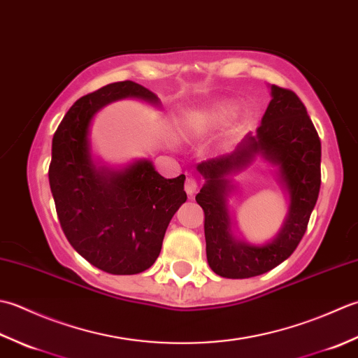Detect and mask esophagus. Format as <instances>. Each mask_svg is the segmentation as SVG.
<instances>
[{
  "label": "esophagus",
  "instance_id": "34e87169",
  "mask_svg": "<svg viewBox=\"0 0 358 358\" xmlns=\"http://www.w3.org/2000/svg\"><path fill=\"white\" fill-rule=\"evenodd\" d=\"M196 189H198V182H196V179L193 178H187L185 180V192L187 194L192 198V196L196 193Z\"/></svg>",
  "mask_w": 358,
  "mask_h": 358
}]
</instances>
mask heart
<instances>
[{"instance_id":"heart-1","label":"heart","mask_w":358,"mask_h":358,"mask_svg":"<svg viewBox=\"0 0 358 358\" xmlns=\"http://www.w3.org/2000/svg\"><path fill=\"white\" fill-rule=\"evenodd\" d=\"M230 109H231V106L230 105H227V103H221V105H217L213 111H211V114H210V117L211 119H220V117H222V115H225L227 113H230Z\"/></svg>"}]
</instances>
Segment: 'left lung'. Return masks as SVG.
I'll return each instance as SVG.
<instances>
[{
	"instance_id": "left-lung-1",
	"label": "left lung",
	"mask_w": 358,
	"mask_h": 358,
	"mask_svg": "<svg viewBox=\"0 0 358 358\" xmlns=\"http://www.w3.org/2000/svg\"><path fill=\"white\" fill-rule=\"evenodd\" d=\"M268 103L257 133L247 134L235 150L196 169L206 179L196 202L206 213V250L211 271L224 278H252L286 261L304 235L320 184L322 143L303 101L295 92L271 85ZM261 157L275 166L277 181L288 196V213L280 231L264 245H250L237 235L228 201L232 176Z\"/></svg>"
}]
</instances>
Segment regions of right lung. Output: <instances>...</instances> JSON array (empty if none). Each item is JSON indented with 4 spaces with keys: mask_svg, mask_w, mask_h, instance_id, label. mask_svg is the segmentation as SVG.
Instances as JSON below:
<instances>
[{
    "mask_svg": "<svg viewBox=\"0 0 358 358\" xmlns=\"http://www.w3.org/2000/svg\"><path fill=\"white\" fill-rule=\"evenodd\" d=\"M122 99L159 106L134 82H117L78 99L52 138L49 184L69 244L92 266L136 275L157 259L166 227L187 201L185 176L165 179L150 159L108 166L91 148V125L101 108Z\"/></svg>",
    "mask_w": 358,
    "mask_h": 358,
    "instance_id": "right-lung-1",
    "label": "right lung"
}]
</instances>
